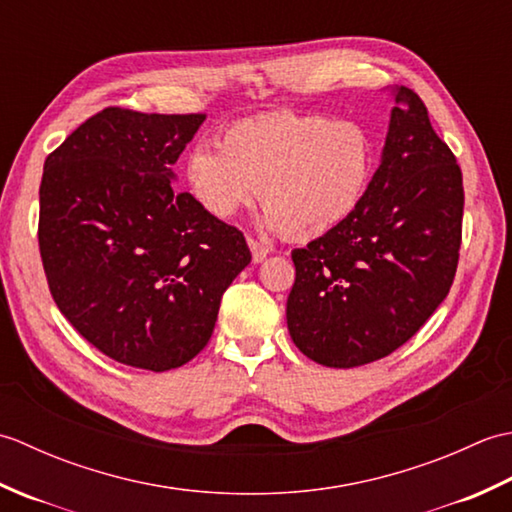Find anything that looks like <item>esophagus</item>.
Returning <instances> with one entry per match:
<instances>
[{"label":"esophagus","instance_id":"1","mask_svg":"<svg viewBox=\"0 0 512 512\" xmlns=\"http://www.w3.org/2000/svg\"><path fill=\"white\" fill-rule=\"evenodd\" d=\"M248 248H250V253H253V262H255V264H259V262H264V259H266V255L270 253V250H268V246H264V244H259V242H255V239H250V237H248Z\"/></svg>","mask_w":512,"mask_h":512}]
</instances>
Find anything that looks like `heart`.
<instances>
[{"mask_svg":"<svg viewBox=\"0 0 512 512\" xmlns=\"http://www.w3.org/2000/svg\"><path fill=\"white\" fill-rule=\"evenodd\" d=\"M374 165L376 145L365 125L277 112L228 127L220 151L193 147L184 176L195 202L211 217L228 220L259 193L270 231L308 242L350 220L369 189Z\"/></svg>","mask_w":512,"mask_h":512,"instance_id":"b5f03b06","label":"heart"}]
</instances>
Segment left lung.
Masks as SVG:
<instances>
[{
  "instance_id": "1",
  "label": "left lung",
  "mask_w": 512,
  "mask_h": 512,
  "mask_svg": "<svg viewBox=\"0 0 512 512\" xmlns=\"http://www.w3.org/2000/svg\"><path fill=\"white\" fill-rule=\"evenodd\" d=\"M389 129L350 220L306 248L286 319L299 350L325 367H358L407 343L449 295L462 244L464 189L427 107L394 88Z\"/></svg>"
}]
</instances>
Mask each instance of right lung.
<instances>
[{"label": "right lung", "mask_w": 512, "mask_h": 512, "mask_svg": "<svg viewBox=\"0 0 512 512\" xmlns=\"http://www.w3.org/2000/svg\"><path fill=\"white\" fill-rule=\"evenodd\" d=\"M204 118L107 107L43 165L39 250L52 299L123 365L189 363L211 339L224 290L250 264L242 231L173 184L171 165Z\"/></svg>", "instance_id": "right-lung-1"}]
</instances>
